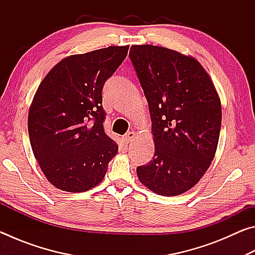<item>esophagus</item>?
I'll use <instances>...</instances> for the list:
<instances>
[{
	"label": "esophagus",
	"mask_w": 255,
	"mask_h": 255,
	"mask_svg": "<svg viewBox=\"0 0 255 255\" xmlns=\"http://www.w3.org/2000/svg\"><path fill=\"white\" fill-rule=\"evenodd\" d=\"M135 136H136V132L135 131H129V132H127L126 135H125V137H124V140H125V143H129V141H131L133 138H135Z\"/></svg>",
	"instance_id": "obj_1"
}]
</instances>
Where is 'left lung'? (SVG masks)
I'll use <instances>...</instances> for the list:
<instances>
[{
    "label": "left lung",
    "mask_w": 255,
    "mask_h": 255,
    "mask_svg": "<svg viewBox=\"0 0 255 255\" xmlns=\"http://www.w3.org/2000/svg\"><path fill=\"white\" fill-rule=\"evenodd\" d=\"M129 57L148 102L155 144L152 161L137 166L138 179L157 195H181L214 159L221 100L193 57L153 45L131 46Z\"/></svg>",
    "instance_id": "left-lung-1"
}]
</instances>
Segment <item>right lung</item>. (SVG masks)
Here are the masks:
<instances>
[{
  "instance_id": "1",
  "label": "right lung",
  "mask_w": 255,
  "mask_h": 255,
  "mask_svg": "<svg viewBox=\"0 0 255 255\" xmlns=\"http://www.w3.org/2000/svg\"><path fill=\"white\" fill-rule=\"evenodd\" d=\"M129 46L73 55L51 68L29 110L34 157L47 180L67 192H83L105 178L118 145L103 128L102 89Z\"/></svg>"
}]
</instances>
